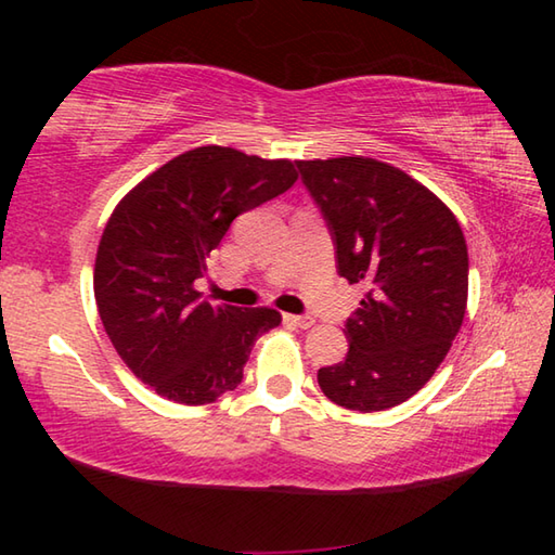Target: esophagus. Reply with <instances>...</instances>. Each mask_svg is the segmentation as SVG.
Masks as SVG:
<instances>
[{
  "instance_id": "34e87169",
  "label": "esophagus",
  "mask_w": 555,
  "mask_h": 555,
  "mask_svg": "<svg viewBox=\"0 0 555 555\" xmlns=\"http://www.w3.org/2000/svg\"><path fill=\"white\" fill-rule=\"evenodd\" d=\"M284 323L294 325V327H300V331H306V327H311L315 321H313V315H291V313H286L284 315Z\"/></svg>"
}]
</instances>
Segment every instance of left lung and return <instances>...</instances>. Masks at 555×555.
I'll use <instances>...</instances> for the list:
<instances>
[{"label": "left lung", "mask_w": 555, "mask_h": 555, "mask_svg": "<svg viewBox=\"0 0 555 555\" xmlns=\"http://www.w3.org/2000/svg\"><path fill=\"white\" fill-rule=\"evenodd\" d=\"M296 166L331 230L337 274L364 291L345 323L350 350L318 370V384L337 406H397L434 377L463 325V230L426 185L377 158Z\"/></svg>", "instance_id": "left-lung-1"}]
</instances>
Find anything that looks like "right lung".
I'll return each mask as SVG.
<instances>
[{
  "instance_id": "right-lung-1",
  "label": "right lung",
  "mask_w": 555,
  "mask_h": 555,
  "mask_svg": "<svg viewBox=\"0 0 555 555\" xmlns=\"http://www.w3.org/2000/svg\"><path fill=\"white\" fill-rule=\"evenodd\" d=\"M296 178L286 158L198 146L146 176L112 212L95 259L98 311L117 354L158 397L218 401L237 389L257 337L281 323L274 308L212 306L195 281L232 220Z\"/></svg>"
}]
</instances>
